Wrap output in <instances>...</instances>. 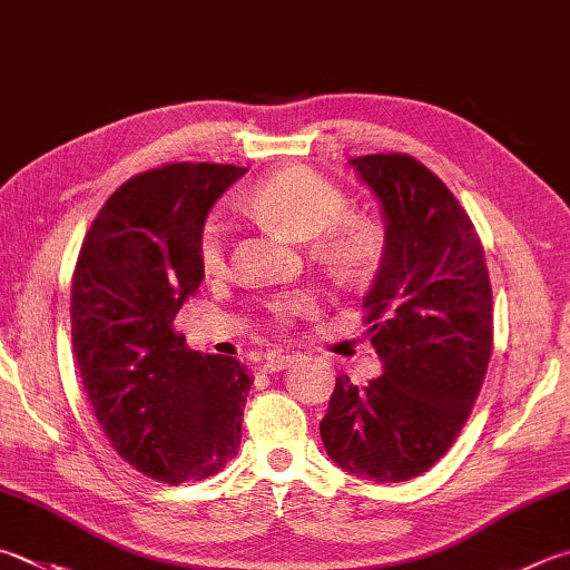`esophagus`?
Masks as SVG:
<instances>
[{"label": "esophagus", "instance_id": "obj_1", "mask_svg": "<svg viewBox=\"0 0 570 570\" xmlns=\"http://www.w3.org/2000/svg\"><path fill=\"white\" fill-rule=\"evenodd\" d=\"M294 358H296V354H286V351H272V354L264 356V371L266 374H274V371L286 368Z\"/></svg>", "mask_w": 570, "mask_h": 570}]
</instances>
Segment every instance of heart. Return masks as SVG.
I'll return each instance as SVG.
<instances>
[{
  "label": "heart",
  "mask_w": 570,
  "mask_h": 570,
  "mask_svg": "<svg viewBox=\"0 0 570 570\" xmlns=\"http://www.w3.org/2000/svg\"><path fill=\"white\" fill-rule=\"evenodd\" d=\"M244 209L276 226L296 242L314 239L316 252L338 268L371 266L381 254L384 236L366 216H344L348 196L324 174L288 167L252 186L242 199ZM199 262L206 274H216L226 262V226L209 219L199 234ZM306 296H278L272 304L278 318L308 312Z\"/></svg>",
  "instance_id": "obj_1"
}]
</instances>
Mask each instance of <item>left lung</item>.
Masks as SVG:
<instances>
[{"label": "left lung", "instance_id": "1", "mask_svg": "<svg viewBox=\"0 0 570 570\" xmlns=\"http://www.w3.org/2000/svg\"><path fill=\"white\" fill-rule=\"evenodd\" d=\"M384 206L386 249L364 296L384 374L336 376L321 441L341 469L376 483L421 475L459 439L493 346L483 244L456 196L409 154L351 159Z\"/></svg>", "mask_w": 570, "mask_h": 570}]
</instances>
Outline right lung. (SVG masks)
I'll use <instances>...</instances> for the list:
<instances>
[{"instance_id":"add662e5","label":"right lung","mask_w":570,"mask_h":570,"mask_svg":"<svg viewBox=\"0 0 570 570\" xmlns=\"http://www.w3.org/2000/svg\"><path fill=\"white\" fill-rule=\"evenodd\" d=\"M244 174L174 161L124 181L71 276V346L99 426L124 461L169 485L219 473L242 443L252 371L191 351L174 318L204 278L206 214Z\"/></svg>"}]
</instances>
